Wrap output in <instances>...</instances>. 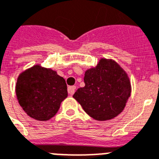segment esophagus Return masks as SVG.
<instances>
[{
  "mask_svg": "<svg viewBox=\"0 0 159 159\" xmlns=\"http://www.w3.org/2000/svg\"><path fill=\"white\" fill-rule=\"evenodd\" d=\"M75 89H76L75 86H69V87H68V93L70 95H73Z\"/></svg>",
  "mask_w": 159,
  "mask_h": 159,
  "instance_id": "34e87169",
  "label": "esophagus"
}]
</instances>
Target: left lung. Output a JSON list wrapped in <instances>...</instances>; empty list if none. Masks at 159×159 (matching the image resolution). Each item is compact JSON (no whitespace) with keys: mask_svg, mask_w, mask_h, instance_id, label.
Instances as JSON below:
<instances>
[{"mask_svg":"<svg viewBox=\"0 0 159 159\" xmlns=\"http://www.w3.org/2000/svg\"><path fill=\"white\" fill-rule=\"evenodd\" d=\"M85 85L73 97L86 113L98 120L112 119L121 112L130 95L125 72L111 60L101 59L95 68L84 74Z\"/></svg>","mask_w":159,"mask_h":159,"instance_id":"1","label":"left lung"}]
</instances>
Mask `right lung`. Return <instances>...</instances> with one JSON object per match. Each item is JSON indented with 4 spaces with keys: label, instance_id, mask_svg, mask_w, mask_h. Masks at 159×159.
Here are the masks:
<instances>
[{
    "label": "right lung",
    "instance_id": "1",
    "mask_svg": "<svg viewBox=\"0 0 159 159\" xmlns=\"http://www.w3.org/2000/svg\"><path fill=\"white\" fill-rule=\"evenodd\" d=\"M15 92L24 111L39 120H48L54 116L68 95L64 79L52 70L39 66L20 74Z\"/></svg>",
    "mask_w": 159,
    "mask_h": 159
}]
</instances>
